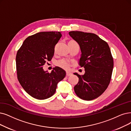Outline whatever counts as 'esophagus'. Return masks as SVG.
<instances>
[{"mask_svg":"<svg viewBox=\"0 0 131 131\" xmlns=\"http://www.w3.org/2000/svg\"><path fill=\"white\" fill-rule=\"evenodd\" d=\"M71 75H72V74L70 72H66V76H71Z\"/></svg>","mask_w":131,"mask_h":131,"instance_id":"obj_1","label":"esophagus"}]
</instances>
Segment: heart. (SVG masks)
I'll return each mask as SVG.
<instances>
[{
  "mask_svg": "<svg viewBox=\"0 0 131 131\" xmlns=\"http://www.w3.org/2000/svg\"><path fill=\"white\" fill-rule=\"evenodd\" d=\"M68 43H77L74 40H70L68 42ZM56 64L57 66L62 68L63 69H67L69 66L68 62L65 60H62L61 61H59L57 62Z\"/></svg>",
  "mask_w": 131,
  "mask_h": 131,
  "instance_id": "b5f03b06",
  "label": "heart"
}]
</instances>
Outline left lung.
<instances>
[{
    "instance_id": "obj_1",
    "label": "left lung",
    "mask_w": 131,
    "mask_h": 131,
    "mask_svg": "<svg viewBox=\"0 0 131 131\" xmlns=\"http://www.w3.org/2000/svg\"><path fill=\"white\" fill-rule=\"evenodd\" d=\"M69 35L79 45L81 55L79 64L85 68L74 86L76 95L85 101L98 98L106 90L111 81L113 59L106 42L95 34L71 31Z\"/></svg>"
}]
</instances>
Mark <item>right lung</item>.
<instances>
[{
  "label": "right lung",
  "instance_id": "right-lung-1",
  "mask_svg": "<svg viewBox=\"0 0 131 131\" xmlns=\"http://www.w3.org/2000/svg\"><path fill=\"white\" fill-rule=\"evenodd\" d=\"M60 32H42L26 38L16 56L18 81L25 91L40 100L47 99L56 91L57 83L65 77L66 71L55 67L50 73L43 66L51 61L56 44L61 38Z\"/></svg>",
  "mask_w": 131,
  "mask_h": 131
}]
</instances>
